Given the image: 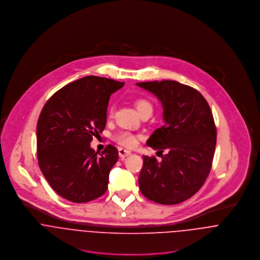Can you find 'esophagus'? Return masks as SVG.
Wrapping results in <instances>:
<instances>
[{"label": "esophagus", "mask_w": 260, "mask_h": 260, "mask_svg": "<svg viewBox=\"0 0 260 260\" xmlns=\"http://www.w3.org/2000/svg\"><path fill=\"white\" fill-rule=\"evenodd\" d=\"M118 153H119V156L121 158H125V157H127L128 155L131 154V152L129 150H126V149L122 148V147L118 149Z\"/></svg>", "instance_id": "obj_1"}]
</instances>
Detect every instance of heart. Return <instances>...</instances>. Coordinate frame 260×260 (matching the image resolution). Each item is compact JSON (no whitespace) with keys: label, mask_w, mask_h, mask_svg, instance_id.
<instances>
[{"label":"heart","mask_w":260,"mask_h":260,"mask_svg":"<svg viewBox=\"0 0 260 260\" xmlns=\"http://www.w3.org/2000/svg\"><path fill=\"white\" fill-rule=\"evenodd\" d=\"M135 106H136L137 111L139 112V114L141 112L147 110V109H152L151 103L147 101V100H145V99L137 100L136 103H135ZM110 115H112V110L110 111ZM114 139H115L116 142H118L119 144L124 145L126 147H133L137 143L136 137L133 134H131L130 132H120V133L115 135Z\"/></svg>","instance_id":"1"}]
</instances>
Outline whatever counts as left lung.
<instances>
[{"instance_id": "obj_1", "label": "left lung", "mask_w": 260, "mask_h": 260, "mask_svg": "<svg viewBox=\"0 0 260 260\" xmlns=\"http://www.w3.org/2000/svg\"><path fill=\"white\" fill-rule=\"evenodd\" d=\"M153 94L163 109V123L146 144L161 153L162 160L143 156L139 175L142 194L150 200L178 204L204 184L216 146V128L210 107L195 89L176 81L137 83ZM165 149L167 154L161 155Z\"/></svg>"}]
</instances>
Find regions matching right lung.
<instances>
[{
  "label": "right lung",
  "mask_w": 260,
  "mask_h": 260,
  "mask_svg": "<svg viewBox=\"0 0 260 260\" xmlns=\"http://www.w3.org/2000/svg\"><path fill=\"white\" fill-rule=\"evenodd\" d=\"M124 82L86 76L57 91L45 104L37 124L39 166L51 187L63 198L84 203L102 196L118 150L91 148L107 121L110 96Z\"/></svg>",
  "instance_id": "1"
}]
</instances>
